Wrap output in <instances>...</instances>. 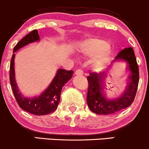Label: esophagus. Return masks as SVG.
<instances>
[{
	"instance_id": "34e87169",
	"label": "esophagus",
	"mask_w": 149,
	"mask_h": 149,
	"mask_svg": "<svg viewBox=\"0 0 149 149\" xmlns=\"http://www.w3.org/2000/svg\"><path fill=\"white\" fill-rule=\"evenodd\" d=\"M83 74H84L83 71H82L81 70H80V69L77 70L75 71V74H76V75H82Z\"/></svg>"
}]
</instances>
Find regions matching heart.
Listing matches in <instances>:
<instances>
[{"label": "heart", "instance_id": "1", "mask_svg": "<svg viewBox=\"0 0 149 149\" xmlns=\"http://www.w3.org/2000/svg\"><path fill=\"white\" fill-rule=\"evenodd\" d=\"M110 45L98 38H87L78 44V51L86 57L90 58V63L94 68L102 65L109 54Z\"/></svg>", "mask_w": 149, "mask_h": 149}]
</instances>
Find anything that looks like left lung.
Instances as JSON below:
<instances>
[{"label":"left lung","instance_id":"left-lung-1","mask_svg":"<svg viewBox=\"0 0 149 149\" xmlns=\"http://www.w3.org/2000/svg\"><path fill=\"white\" fill-rule=\"evenodd\" d=\"M112 62H122L126 65L129 72L127 88L122 95L118 97H108L103 84L104 73L103 72L89 73L87 104L93 112L97 114L108 115L116 113L130 106L133 102L139 84V67L132 47L122 49Z\"/></svg>","mask_w":149,"mask_h":149}]
</instances>
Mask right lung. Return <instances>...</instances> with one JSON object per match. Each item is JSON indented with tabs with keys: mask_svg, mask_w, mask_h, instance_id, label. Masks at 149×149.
<instances>
[{
	"mask_svg": "<svg viewBox=\"0 0 149 149\" xmlns=\"http://www.w3.org/2000/svg\"><path fill=\"white\" fill-rule=\"evenodd\" d=\"M40 36L37 30H33L22 38L14 47L13 53H15L22 47L29 44L38 42ZM15 56L12 55L10 67V81L12 91L19 106L27 112L35 115H46L54 112L57 109L61 100V93L63 86L72 78L73 70L67 71L58 69L49 86L40 95L34 97H26L23 95L15 80Z\"/></svg>",
	"mask_w": 149,
	"mask_h": 149,
	"instance_id": "add662e5",
	"label": "right lung"
}]
</instances>
